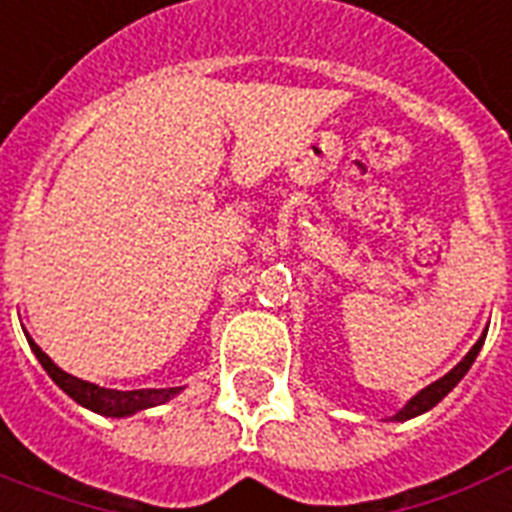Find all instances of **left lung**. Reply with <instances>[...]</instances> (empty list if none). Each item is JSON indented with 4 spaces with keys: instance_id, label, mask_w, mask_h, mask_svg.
I'll use <instances>...</instances> for the list:
<instances>
[{
    "instance_id": "8db88e82",
    "label": "left lung",
    "mask_w": 512,
    "mask_h": 512,
    "mask_svg": "<svg viewBox=\"0 0 512 512\" xmlns=\"http://www.w3.org/2000/svg\"><path fill=\"white\" fill-rule=\"evenodd\" d=\"M484 338H486V333L481 335V338H478L476 346H473V349H470L468 354H465V359H463V362H460V365L455 367V370H449L447 375H444V378H439V380H436V383H431V386H428V388H423V391H420L418 396H412L410 402H407V407L396 412V415L391 420H410V418H415V415H420V412H428V410H431V407H436V404H439L441 399H444V396H447L449 391H452V388H455L457 383H460V380H463L465 372L470 370V365H473V359L478 357V351H481V346H484Z\"/></svg>"
}]
</instances>
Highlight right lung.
Instances as JSON below:
<instances>
[{"mask_svg": "<svg viewBox=\"0 0 512 512\" xmlns=\"http://www.w3.org/2000/svg\"><path fill=\"white\" fill-rule=\"evenodd\" d=\"M28 338V335H26ZM28 346L36 354V359L42 362V367L47 370V375L55 380L57 386L63 388L65 394L71 396L73 402L84 404L87 410L100 412V415H108V418H124V415H134V412L147 410V407H155V404L169 402L171 396L179 394V388H166V391H153V388H137V391H113V388H100L87 380L73 378L68 372H63L60 367L52 362V359L44 354L39 346H36L31 338H28Z\"/></svg>", "mask_w": 512, "mask_h": 512, "instance_id": "add662e5", "label": "right lung"}]
</instances>
